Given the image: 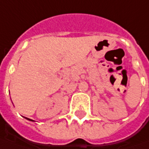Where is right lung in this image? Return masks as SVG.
<instances>
[{
    "instance_id": "1",
    "label": "right lung",
    "mask_w": 149,
    "mask_h": 149,
    "mask_svg": "<svg viewBox=\"0 0 149 149\" xmlns=\"http://www.w3.org/2000/svg\"><path fill=\"white\" fill-rule=\"evenodd\" d=\"M25 119H27V120H30V121H34V120H31V119L29 118H27V117H24Z\"/></svg>"
}]
</instances>
